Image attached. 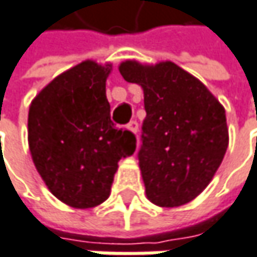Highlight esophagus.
<instances>
[{
    "mask_svg": "<svg viewBox=\"0 0 257 257\" xmlns=\"http://www.w3.org/2000/svg\"><path fill=\"white\" fill-rule=\"evenodd\" d=\"M128 128L129 131H132L134 134H137V132H138V122H137V120H131L128 123Z\"/></svg>",
    "mask_w": 257,
    "mask_h": 257,
    "instance_id": "1",
    "label": "esophagus"
}]
</instances>
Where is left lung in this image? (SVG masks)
<instances>
[{"label":"left lung","mask_w":257,"mask_h":257,"mask_svg":"<svg viewBox=\"0 0 257 257\" xmlns=\"http://www.w3.org/2000/svg\"><path fill=\"white\" fill-rule=\"evenodd\" d=\"M119 72L144 91L138 160L147 197L162 207L191 201L212 181L228 149L223 107L172 61H125Z\"/></svg>","instance_id":"1"}]
</instances>
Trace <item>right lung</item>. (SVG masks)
<instances>
[{"mask_svg":"<svg viewBox=\"0 0 257 257\" xmlns=\"http://www.w3.org/2000/svg\"><path fill=\"white\" fill-rule=\"evenodd\" d=\"M108 73V64L83 61L50 82L29 108L36 171L56 197L76 209L107 200L117 162L137 149L135 135L110 119Z\"/></svg>","mask_w":257,"mask_h":257,"instance_id":"1","label":"right lung"}]
</instances>
